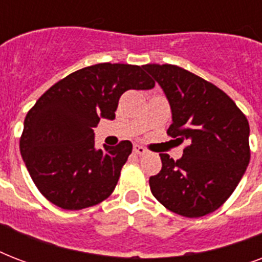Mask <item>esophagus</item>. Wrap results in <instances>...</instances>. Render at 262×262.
Segmentation results:
<instances>
[{"instance_id": "34e87169", "label": "esophagus", "mask_w": 262, "mask_h": 262, "mask_svg": "<svg viewBox=\"0 0 262 262\" xmlns=\"http://www.w3.org/2000/svg\"><path fill=\"white\" fill-rule=\"evenodd\" d=\"M133 151L137 154V155H147L148 149L143 147V145H139V144H136L135 147H133Z\"/></svg>"}]
</instances>
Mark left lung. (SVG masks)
Wrapping results in <instances>:
<instances>
[{
  "label": "left lung",
  "mask_w": 262,
  "mask_h": 262,
  "mask_svg": "<svg viewBox=\"0 0 262 262\" xmlns=\"http://www.w3.org/2000/svg\"><path fill=\"white\" fill-rule=\"evenodd\" d=\"M143 69L170 102L167 135L187 141L181 159L159 154L162 170L149 178L152 194L185 217L208 215L227 201L250 162L248 118L226 92L183 68L147 63Z\"/></svg>",
  "instance_id": "left-lung-1"
}]
</instances>
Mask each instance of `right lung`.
<instances>
[{"instance_id": "obj_1", "label": "right lung", "mask_w": 262, "mask_h": 262, "mask_svg": "<svg viewBox=\"0 0 262 262\" xmlns=\"http://www.w3.org/2000/svg\"><path fill=\"white\" fill-rule=\"evenodd\" d=\"M143 67L103 62L73 72L51 85L26 115L20 152L38 190L57 207L77 211L114 191L132 143L95 148L94 127L114 119L130 90H151Z\"/></svg>"}]
</instances>
